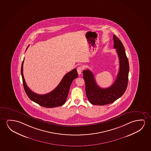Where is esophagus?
<instances>
[{
  "label": "esophagus",
  "instance_id": "34e87169",
  "mask_svg": "<svg viewBox=\"0 0 151 151\" xmlns=\"http://www.w3.org/2000/svg\"><path fill=\"white\" fill-rule=\"evenodd\" d=\"M82 70H83V68L81 67V66H78L77 68V73H78L79 75L81 74Z\"/></svg>",
  "mask_w": 151,
  "mask_h": 151
}]
</instances>
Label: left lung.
<instances>
[{
  "instance_id": "1",
  "label": "left lung",
  "mask_w": 151,
  "mask_h": 151,
  "mask_svg": "<svg viewBox=\"0 0 151 151\" xmlns=\"http://www.w3.org/2000/svg\"><path fill=\"white\" fill-rule=\"evenodd\" d=\"M114 48L116 49L119 60V69L114 83L109 87L101 88L96 83L94 75L90 70H84L86 96L93 105H104L114 102L122 96L127 89L129 75V62L125 48L118 37L113 35Z\"/></svg>"
}]
</instances>
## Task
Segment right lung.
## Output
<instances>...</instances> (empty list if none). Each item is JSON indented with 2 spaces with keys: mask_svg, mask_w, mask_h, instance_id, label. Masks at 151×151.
Instances as JSON below:
<instances>
[{
  "mask_svg": "<svg viewBox=\"0 0 151 151\" xmlns=\"http://www.w3.org/2000/svg\"><path fill=\"white\" fill-rule=\"evenodd\" d=\"M24 60V58L21 65V75L24 90L29 98L38 104L47 108L58 107L63 105L66 101L71 83L74 79L78 77L76 68L73 69L65 75L58 86L52 91L46 94H38L30 90L25 83L23 73Z\"/></svg>",
  "mask_w": 151,
  "mask_h": 151,
  "instance_id": "right-lung-1",
  "label": "right lung"
}]
</instances>
